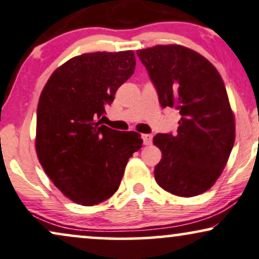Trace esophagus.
I'll list each match as a JSON object with an SVG mask.
<instances>
[{"label":"esophagus","instance_id":"1","mask_svg":"<svg viewBox=\"0 0 259 259\" xmlns=\"http://www.w3.org/2000/svg\"><path fill=\"white\" fill-rule=\"evenodd\" d=\"M143 140L145 145H150L152 143V135H143Z\"/></svg>","mask_w":259,"mask_h":259}]
</instances>
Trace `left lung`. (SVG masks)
I'll return each mask as SVG.
<instances>
[{"mask_svg":"<svg viewBox=\"0 0 259 259\" xmlns=\"http://www.w3.org/2000/svg\"><path fill=\"white\" fill-rule=\"evenodd\" d=\"M148 69L162 107L177 108V135H157L162 151L156 183L179 197L205 192L221 175L235 140L234 114L225 82L205 57L169 44L137 52Z\"/></svg>","mask_w":259,"mask_h":259,"instance_id":"left-lung-1","label":"left lung"}]
</instances>
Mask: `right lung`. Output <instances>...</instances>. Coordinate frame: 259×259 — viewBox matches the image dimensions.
<instances>
[{"instance_id":"1","label":"right lung","mask_w":259,"mask_h":259,"mask_svg":"<svg viewBox=\"0 0 259 259\" xmlns=\"http://www.w3.org/2000/svg\"><path fill=\"white\" fill-rule=\"evenodd\" d=\"M132 50L82 54L56 68L37 108L36 152L50 180L67 198L91 206L116 192L143 139L97 121L117 89L135 73Z\"/></svg>"}]
</instances>
